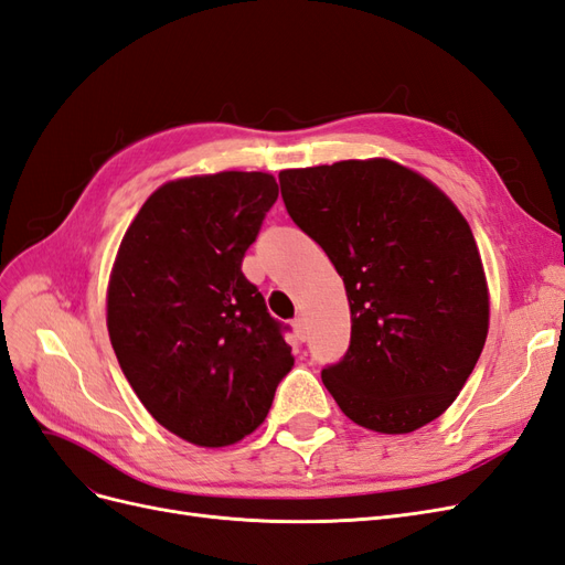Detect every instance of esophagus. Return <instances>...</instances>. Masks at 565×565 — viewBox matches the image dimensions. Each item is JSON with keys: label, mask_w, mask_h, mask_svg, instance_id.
Listing matches in <instances>:
<instances>
[{"label": "esophagus", "mask_w": 565, "mask_h": 565, "mask_svg": "<svg viewBox=\"0 0 565 565\" xmlns=\"http://www.w3.org/2000/svg\"><path fill=\"white\" fill-rule=\"evenodd\" d=\"M292 328H295V332H297V339H299V341H306V334H309V328H306V320H303V318H295Z\"/></svg>", "instance_id": "1"}]
</instances>
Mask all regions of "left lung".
Returning <instances> with one entry per match:
<instances>
[{"label": "left lung", "mask_w": 565, "mask_h": 565, "mask_svg": "<svg viewBox=\"0 0 565 565\" xmlns=\"http://www.w3.org/2000/svg\"><path fill=\"white\" fill-rule=\"evenodd\" d=\"M280 188L351 306V347L322 370L324 388L370 431L422 429L459 396L488 337V280L467 218L434 181L386 158L282 169Z\"/></svg>", "instance_id": "8db88e82"}]
</instances>
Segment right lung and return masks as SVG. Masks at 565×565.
<instances>
[{
    "label": "right lung",
    "mask_w": 565,
    "mask_h": 565,
    "mask_svg": "<svg viewBox=\"0 0 565 565\" xmlns=\"http://www.w3.org/2000/svg\"><path fill=\"white\" fill-rule=\"evenodd\" d=\"M278 200L276 177L218 172L162 183L119 243L106 295L110 344L167 431L235 446L264 424L295 355L243 259Z\"/></svg>",
    "instance_id": "1"
}]
</instances>
